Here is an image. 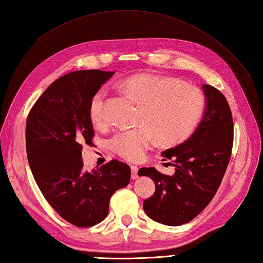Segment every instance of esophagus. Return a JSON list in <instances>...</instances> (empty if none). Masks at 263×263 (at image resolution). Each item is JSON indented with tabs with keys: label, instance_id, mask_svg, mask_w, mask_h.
<instances>
[{
	"label": "esophagus",
	"instance_id": "obj_1",
	"mask_svg": "<svg viewBox=\"0 0 263 263\" xmlns=\"http://www.w3.org/2000/svg\"><path fill=\"white\" fill-rule=\"evenodd\" d=\"M131 177L133 180H136L138 177V167L136 165H132L131 166Z\"/></svg>",
	"mask_w": 263,
	"mask_h": 263
}]
</instances>
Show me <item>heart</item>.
<instances>
[{
    "instance_id": "obj_1",
    "label": "heart",
    "mask_w": 263,
    "mask_h": 263,
    "mask_svg": "<svg viewBox=\"0 0 263 263\" xmlns=\"http://www.w3.org/2000/svg\"><path fill=\"white\" fill-rule=\"evenodd\" d=\"M121 88L141 105L138 124L142 126L119 131L109 146L127 160H140L155 138L161 144H176L193 132L203 109V97L191 83L149 73L126 78ZM106 92L96 91L89 103L93 125H104Z\"/></svg>"
}]
</instances>
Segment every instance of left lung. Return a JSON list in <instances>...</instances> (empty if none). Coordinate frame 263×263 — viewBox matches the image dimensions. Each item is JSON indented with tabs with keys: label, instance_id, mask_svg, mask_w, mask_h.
<instances>
[{
	"label": "left lung",
	"instance_id": "left-lung-1",
	"mask_svg": "<svg viewBox=\"0 0 263 263\" xmlns=\"http://www.w3.org/2000/svg\"><path fill=\"white\" fill-rule=\"evenodd\" d=\"M205 107L200 124L186 141L161 153L173 160L175 173L164 175L155 167H142L138 175L155 182V193L143 201L149 218L178 226L197 217L219 187L233 148V117L224 95L203 85Z\"/></svg>",
	"mask_w": 263,
	"mask_h": 263
}]
</instances>
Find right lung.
Here are the masks:
<instances>
[{
    "mask_svg": "<svg viewBox=\"0 0 263 263\" xmlns=\"http://www.w3.org/2000/svg\"><path fill=\"white\" fill-rule=\"evenodd\" d=\"M115 72L81 70L54 81L27 119L26 149L33 178L47 202L72 225L90 227L108 214L109 199L131 178L116 159L86 171L82 144L95 136L89 103Z\"/></svg>",
    "mask_w": 263,
    "mask_h": 263,
    "instance_id": "obj_1",
    "label": "right lung"
}]
</instances>
